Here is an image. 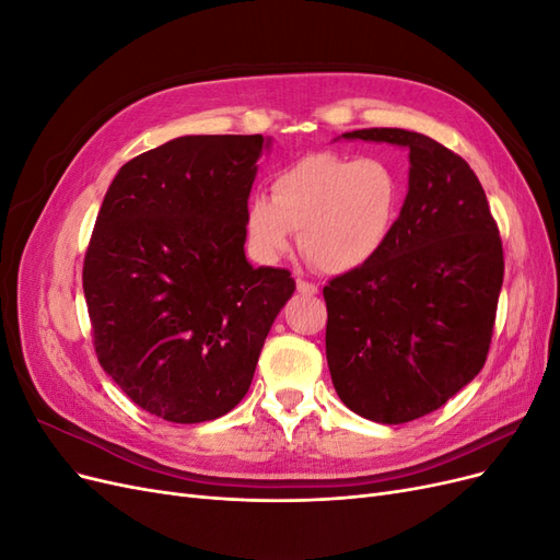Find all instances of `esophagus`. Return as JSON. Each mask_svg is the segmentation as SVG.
<instances>
[{"label":"esophagus","mask_w":560,"mask_h":560,"mask_svg":"<svg viewBox=\"0 0 560 560\" xmlns=\"http://www.w3.org/2000/svg\"><path fill=\"white\" fill-rule=\"evenodd\" d=\"M296 290L301 292V294H306V296H313V294H317V284L315 282H308V280H296Z\"/></svg>","instance_id":"1"}]
</instances>
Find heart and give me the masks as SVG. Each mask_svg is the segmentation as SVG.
Wrapping results in <instances>:
<instances>
[{"instance_id":"obj_1","label":"heart","mask_w":560,"mask_h":560,"mask_svg":"<svg viewBox=\"0 0 560 560\" xmlns=\"http://www.w3.org/2000/svg\"><path fill=\"white\" fill-rule=\"evenodd\" d=\"M404 179L385 159H352L319 151L282 167L270 198L252 196L245 208L247 249L273 264L292 247L325 273H350L378 257L393 235Z\"/></svg>"}]
</instances>
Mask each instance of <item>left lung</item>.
I'll return each instance as SVG.
<instances>
[{
  "label": "left lung",
  "instance_id": "1",
  "mask_svg": "<svg viewBox=\"0 0 560 560\" xmlns=\"http://www.w3.org/2000/svg\"><path fill=\"white\" fill-rule=\"evenodd\" d=\"M346 140L409 149V194L376 259L325 287L327 362L362 418L428 416L479 374L502 290V241L479 177L428 135L401 128Z\"/></svg>",
  "mask_w": 560,
  "mask_h": 560
}]
</instances>
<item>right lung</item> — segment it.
<instances>
[{
    "label": "right lung",
    "mask_w": 560,
    "mask_h": 560,
    "mask_svg": "<svg viewBox=\"0 0 560 560\" xmlns=\"http://www.w3.org/2000/svg\"><path fill=\"white\" fill-rule=\"evenodd\" d=\"M261 135H184L128 161L97 212L83 294L97 362L167 422H206L247 395L270 325L296 290L245 259Z\"/></svg>",
    "instance_id": "obj_1"
}]
</instances>
